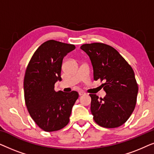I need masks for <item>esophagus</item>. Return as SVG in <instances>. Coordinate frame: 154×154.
Here are the masks:
<instances>
[{
  "label": "esophagus",
  "instance_id": "obj_1",
  "mask_svg": "<svg viewBox=\"0 0 154 154\" xmlns=\"http://www.w3.org/2000/svg\"><path fill=\"white\" fill-rule=\"evenodd\" d=\"M79 94L80 96H81V95H83V94H85V92H83V91H80V92H79Z\"/></svg>",
  "mask_w": 154,
  "mask_h": 154
}]
</instances>
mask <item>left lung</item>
<instances>
[{
    "label": "left lung",
    "mask_w": 154,
    "mask_h": 154,
    "mask_svg": "<svg viewBox=\"0 0 154 154\" xmlns=\"http://www.w3.org/2000/svg\"><path fill=\"white\" fill-rule=\"evenodd\" d=\"M81 49L91 60L94 81H104L102 85L105 97L90 94L94 121L104 128L119 127L128 121L136 105L138 85L133 69L116 50L106 44H83Z\"/></svg>",
    "instance_id": "obj_1"
}]
</instances>
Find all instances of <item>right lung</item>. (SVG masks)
<instances>
[{
  "label": "right lung",
  "mask_w": 154,
  "mask_h": 154,
  "mask_svg": "<svg viewBox=\"0 0 154 154\" xmlns=\"http://www.w3.org/2000/svg\"><path fill=\"white\" fill-rule=\"evenodd\" d=\"M75 48L72 44L46 41L35 50L25 71V104L32 119L45 132L60 130L69 123L79 98L76 91L54 90V83L62 81L63 58Z\"/></svg>",
  "instance_id": "right-lung-1"
}]
</instances>
